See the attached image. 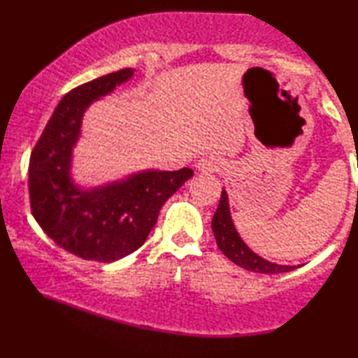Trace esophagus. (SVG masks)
Masks as SVG:
<instances>
[{
    "instance_id": "esophagus-1",
    "label": "esophagus",
    "mask_w": 358,
    "mask_h": 358,
    "mask_svg": "<svg viewBox=\"0 0 358 358\" xmlns=\"http://www.w3.org/2000/svg\"><path fill=\"white\" fill-rule=\"evenodd\" d=\"M196 168L203 173H217V171H220L222 163L218 162V159H215V157L206 155V157H203V159L198 160Z\"/></svg>"
}]
</instances>
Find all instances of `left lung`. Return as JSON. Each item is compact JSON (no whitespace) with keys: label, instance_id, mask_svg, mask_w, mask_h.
Instances as JSON below:
<instances>
[{"label":"left lung","instance_id":"1","mask_svg":"<svg viewBox=\"0 0 358 358\" xmlns=\"http://www.w3.org/2000/svg\"><path fill=\"white\" fill-rule=\"evenodd\" d=\"M212 231H214L217 245L222 250L223 255L227 256L229 261H233L234 264L245 268V271L256 273H283L300 267L280 266L267 259H262L261 256L252 252V250L245 245V242H243L241 239V236L237 234L233 220H231L228 195L224 190L222 192L220 203H218L214 218H212Z\"/></svg>","mask_w":358,"mask_h":358}]
</instances>
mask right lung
Masks as SVG:
<instances>
[{
    "instance_id": "1",
    "label": "right lung",
    "mask_w": 358,
    "mask_h": 358,
    "mask_svg": "<svg viewBox=\"0 0 358 358\" xmlns=\"http://www.w3.org/2000/svg\"><path fill=\"white\" fill-rule=\"evenodd\" d=\"M134 72L121 69L69 91L31 152V212L56 245L81 259L113 262L134 253L148 239L162 206L193 176L190 168L149 169L94 190H81L73 184L72 149L85 110Z\"/></svg>"
}]
</instances>
